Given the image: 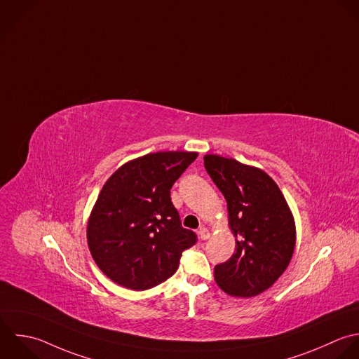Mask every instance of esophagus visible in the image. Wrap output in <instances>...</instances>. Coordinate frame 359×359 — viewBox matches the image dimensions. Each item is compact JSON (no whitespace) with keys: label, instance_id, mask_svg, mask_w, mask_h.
Segmentation results:
<instances>
[{"label":"esophagus","instance_id":"34e87169","mask_svg":"<svg viewBox=\"0 0 359 359\" xmlns=\"http://www.w3.org/2000/svg\"><path fill=\"white\" fill-rule=\"evenodd\" d=\"M197 235H198V238H200L201 241H207V239L210 238V231H208L207 228H200V231L197 232Z\"/></svg>","mask_w":359,"mask_h":359}]
</instances>
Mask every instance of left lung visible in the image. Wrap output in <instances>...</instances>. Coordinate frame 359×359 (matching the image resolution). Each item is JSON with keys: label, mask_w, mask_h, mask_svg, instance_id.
Masks as SVG:
<instances>
[{"label": "left lung", "mask_w": 359, "mask_h": 359, "mask_svg": "<svg viewBox=\"0 0 359 359\" xmlns=\"http://www.w3.org/2000/svg\"><path fill=\"white\" fill-rule=\"evenodd\" d=\"M204 166L226 200L236 242L232 257L215 266V283L231 297H256L283 276L292 259L297 242L292 211L263 169L215 154L204 155Z\"/></svg>", "instance_id": "1"}]
</instances>
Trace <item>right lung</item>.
<instances>
[{
  "label": "right lung",
  "mask_w": 359,
  "mask_h": 359,
  "mask_svg": "<svg viewBox=\"0 0 359 359\" xmlns=\"http://www.w3.org/2000/svg\"><path fill=\"white\" fill-rule=\"evenodd\" d=\"M198 152L161 151L121 165L103 184L86 225L90 255L113 283L145 291L168 280L196 233L182 228L170 189Z\"/></svg>",
  "instance_id": "obj_1"
}]
</instances>
